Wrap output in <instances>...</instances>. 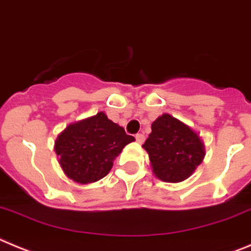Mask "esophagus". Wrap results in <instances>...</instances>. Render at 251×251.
I'll use <instances>...</instances> for the list:
<instances>
[{
  "label": "esophagus",
  "mask_w": 251,
  "mask_h": 251,
  "mask_svg": "<svg viewBox=\"0 0 251 251\" xmlns=\"http://www.w3.org/2000/svg\"><path fill=\"white\" fill-rule=\"evenodd\" d=\"M135 139H136V141L139 142V144H142V142L145 141V135H144V134H136Z\"/></svg>",
  "instance_id": "34e87169"
}]
</instances>
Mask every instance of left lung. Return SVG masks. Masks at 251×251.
I'll use <instances>...</instances> for the list:
<instances>
[{
    "label": "left lung",
    "instance_id": "left-lung-1",
    "mask_svg": "<svg viewBox=\"0 0 251 251\" xmlns=\"http://www.w3.org/2000/svg\"><path fill=\"white\" fill-rule=\"evenodd\" d=\"M142 148L149 153L153 175L165 182L186 180L205 157L200 135L170 114L153 121Z\"/></svg>",
    "mask_w": 251,
    "mask_h": 251
}]
</instances>
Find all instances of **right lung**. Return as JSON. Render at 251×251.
<instances>
[{
    "label": "right lung",
    "instance_id": "right-lung-1",
    "mask_svg": "<svg viewBox=\"0 0 251 251\" xmlns=\"http://www.w3.org/2000/svg\"><path fill=\"white\" fill-rule=\"evenodd\" d=\"M135 141L123 126L103 111L66 126L55 141L58 164L65 175L78 184H91L105 177L114 160L127 144Z\"/></svg>",
    "mask_w": 251,
    "mask_h": 251
}]
</instances>
